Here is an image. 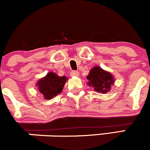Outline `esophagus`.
I'll use <instances>...</instances> for the list:
<instances>
[{
    "label": "esophagus",
    "instance_id": "34e87169",
    "mask_svg": "<svg viewBox=\"0 0 150 150\" xmlns=\"http://www.w3.org/2000/svg\"><path fill=\"white\" fill-rule=\"evenodd\" d=\"M79 75V73L78 71H72L71 72V76H78Z\"/></svg>",
    "mask_w": 150,
    "mask_h": 150
}]
</instances>
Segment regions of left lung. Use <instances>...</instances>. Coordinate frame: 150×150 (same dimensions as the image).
Returning a JSON list of instances; mask_svg holds the SVG:
<instances>
[{
    "mask_svg": "<svg viewBox=\"0 0 150 150\" xmlns=\"http://www.w3.org/2000/svg\"><path fill=\"white\" fill-rule=\"evenodd\" d=\"M88 79L87 84L94 89L95 91L99 93H106L109 92L112 86L115 84L114 76L103 70L99 66H95L87 76Z\"/></svg>",
    "mask_w": 150,
    "mask_h": 150,
    "instance_id": "left-lung-1",
    "label": "left lung"
}]
</instances>
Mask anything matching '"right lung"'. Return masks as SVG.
I'll return each mask as SVG.
<instances>
[{
    "label": "right lung",
    "instance_id": "1",
    "mask_svg": "<svg viewBox=\"0 0 150 150\" xmlns=\"http://www.w3.org/2000/svg\"><path fill=\"white\" fill-rule=\"evenodd\" d=\"M67 80L68 78L65 76H60L54 72H49L45 76L38 80L36 86L44 98L50 100L63 91Z\"/></svg>",
    "mask_w": 150,
    "mask_h": 150
}]
</instances>
